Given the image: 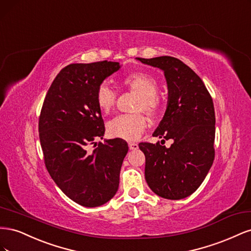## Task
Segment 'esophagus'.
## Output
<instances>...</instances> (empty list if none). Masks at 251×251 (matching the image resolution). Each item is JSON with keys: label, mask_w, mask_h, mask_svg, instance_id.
Wrapping results in <instances>:
<instances>
[{"label": "esophagus", "mask_w": 251, "mask_h": 251, "mask_svg": "<svg viewBox=\"0 0 251 251\" xmlns=\"http://www.w3.org/2000/svg\"><path fill=\"white\" fill-rule=\"evenodd\" d=\"M128 148H130V150H132V151H136V150H138V144L137 143H135V142H128Z\"/></svg>", "instance_id": "34e87169"}]
</instances>
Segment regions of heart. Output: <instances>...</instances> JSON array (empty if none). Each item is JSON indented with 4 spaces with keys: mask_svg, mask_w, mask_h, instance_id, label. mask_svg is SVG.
Returning <instances> with one entry per match:
<instances>
[{
    "mask_svg": "<svg viewBox=\"0 0 251 251\" xmlns=\"http://www.w3.org/2000/svg\"><path fill=\"white\" fill-rule=\"evenodd\" d=\"M123 85L139 95L136 111L143 110L149 115H155L160 107L157 93L158 83L154 77L143 72L128 74L121 80ZM117 94L108 82H102L96 92V101L103 113H109L116 102ZM147 126V119L142 114L118 115L108 123V133L112 137L125 140L137 139Z\"/></svg>",
    "mask_w": 251,
    "mask_h": 251,
    "instance_id": "heart-1",
    "label": "heart"
}]
</instances>
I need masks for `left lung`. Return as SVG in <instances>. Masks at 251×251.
<instances>
[{
	"mask_svg": "<svg viewBox=\"0 0 251 251\" xmlns=\"http://www.w3.org/2000/svg\"><path fill=\"white\" fill-rule=\"evenodd\" d=\"M136 59L164 73L168 104L153 136L174 141L170 148L159 142L139 143L146 156L147 183L164 199H184L201 185L214 162V102L202 79L180 59Z\"/></svg>",
	"mask_w": 251,
	"mask_h": 251,
	"instance_id": "obj_1",
	"label": "left lung"
}]
</instances>
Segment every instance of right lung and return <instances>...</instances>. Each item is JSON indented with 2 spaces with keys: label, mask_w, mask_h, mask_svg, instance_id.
Returning <instances> with one entry per match:
<instances>
[{
  "label": "right lung",
  "mask_w": 251,
  "mask_h": 251,
  "mask_svg": "<svg viewBox=\"0 0 251 251\" xmlns=\"http://www.w3.org/2000/svg\"><path fill=\"white\" fill-rule=\"evenodd\" d=\"M121 68L116 62L71 64L56 75L45 97L39 121L45 164L68 198L85 207L110 201L119 186V174L128 151L120 138L102 139L104 125L96 92Z\"/></svg>",
  "instance_id": "obj_1"
}]
</instances>
